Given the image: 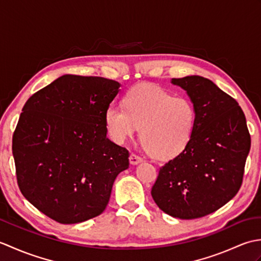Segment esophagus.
<instances>
[{
    "label": "esophagus",
    "mask_w": 261,
    "mask_h": 261,
    "mask_svg": "<svg viewBox=\"0 0 261 261\" xmlns=\"http://www.w3.org/2000/svg\"><path fill=\"white\" fill-rule=\"evenodd\" d=\"M129 159H130L131 165H138V164L142 163V158L139 157V156H137V154H135V153H131Z\"/></svg>",
    "instance_id": "obj_1"
}]
</instances>
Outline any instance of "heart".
I'll return each instance as SVG.
<instances>
[{"mask_svg":"<svg viewBox=\"0 0 261 261\" xmlns=\"http://www.w3.org/2000/svg\"><path fill=\"white\" fill-rule=\"evenodd\" d=\"M124 107L110 105L104 120L111 139L123 143L140 127V139L150 156L171 159L185 150L192 141L197 114L191 99L150 84L131 87Z\"/></svg>","mask_w":261,"mask_h":261,"instance_id":"b5f03b06","label":"heart"}]
</instances>
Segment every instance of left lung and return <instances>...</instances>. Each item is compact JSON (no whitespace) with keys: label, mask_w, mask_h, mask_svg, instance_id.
<instances>
[{"label":"left lung","mask_w":261,"mask_h":261,"mask_svg":"<svg viewBox=\"0 0 261 261\" xmlns=\"http://www.w3.org/2000/svg\"><path fill=\"white\" fill-rule=\"evenodd\" d=\"M170 83L195 107L196 127L185 150L160 168L151 196L173 218L196 219L236 196L251 139L239 104L212 81L193 75Z\"/></svg>","instance_id":"left-lung-1"}]
</instances>
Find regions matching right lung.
Returning a JSON list of instances; mask_svg holds the SVG:
<instances>
[{"label": "right lung", "mask_w": 261, "mask_h": 261, "mask_svg": "<svg viewBox=\"0 0 261 261\" xmlns=\"http://www.w3.org/2000/svg\"><path fill=\"white\" fill-rule=\"evenodd\" d=\"M120 83L63 75L28 99L12 140L16 178L33 206L59 223L101 214L129 151L107 137L105 111Z\"/></svg>", "instance_id": "obj_1"}]
</instances>
